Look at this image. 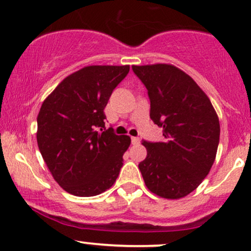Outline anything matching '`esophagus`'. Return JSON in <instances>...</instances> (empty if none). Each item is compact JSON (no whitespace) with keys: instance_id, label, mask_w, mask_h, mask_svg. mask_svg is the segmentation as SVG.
Returning <instances> with one entry per match:
<instances>
[{"instance_id":"1","label":"esophagus","mask_w":251,"mask_h":251,"mask_svg":"<svg viewBox=\"0 0 251 251\" xmlns=\"http://www.w3.org/2000/svg\"><path fill=\"white\" fill-rule=\"evenodd\" d=\"M131 140H132V144H133V145H138V144L140 143V139L138 137H132Z\"/></svg>"}]
</instances>
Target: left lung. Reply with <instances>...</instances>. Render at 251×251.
<instances>
[{"label":"left lung","mask_w":251,"mask_h":251,"mask_svg":"<svg viewBox=\"0 0 251 251\" xmlns=\"http://www.w3.org/2000/svg\"><path fill=\"white\" fill-rule=\"evenodd\" d=\"M148 88L150 117L163 127L164 140L142 143L148 155L139 163L152 194L179 200L191 194L211 170L220 143V120L195 80L170 63L132 66Z\"/></svg>","instance_id":"8db88e82"}]
</instances>
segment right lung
Masks as SVG:
<instances>
[{"label": "right lung", "mask_w": 251, "mask_h": 251, "mask_svg": "<svg viewBox=\"0 0 251 251\" xmlns=\"http://www.w3.org/2000/svg\"><path fill=\"white\" fill-rule=\"evenodd\" d=\"M129 66H86L66 76L45 99L36 140L51 176L68 194L91 197L111 188L131 138L102 131L103 108Z\"/></svg>", "instance_id": "obj_1"}]
</instances>
